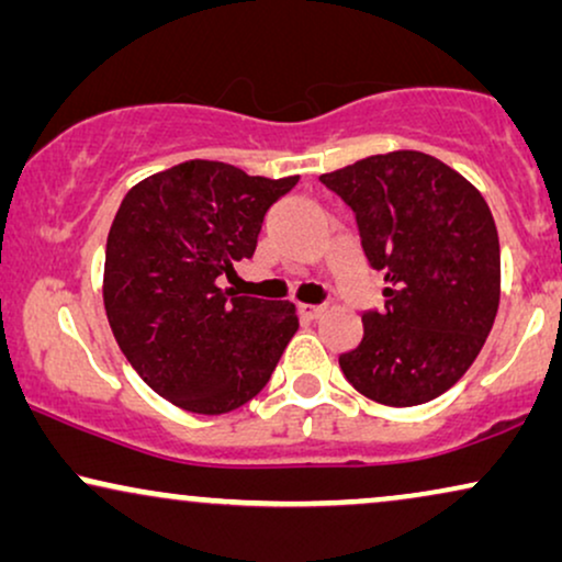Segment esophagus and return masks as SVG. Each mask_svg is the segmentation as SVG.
<instances>
[{
  "instance_id": "34e87169",
  "label": "esophagus",
  "mask_w": 562,
  "mask_h": 562,
  "mask_svg": "<svg viewBox=\"0 0 562 562\" xmlns=\"http://www.w3.org/2000/svg\"><path fill=\"white\" fill-rule=\"evenodd\" d=\"M297 314L303 318H308V322H314L324 314V305H311V303H297Z\"/></svg>"
}]
</instances>
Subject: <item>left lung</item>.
Returning <instances> with one entry per match:
<instances>
[{
  "mask_svg": "<svg viewBox=\"0 0 562 562\" xmlns=\"http://www.w3.org/2000/svg\"><path fill=\"white\" fill-rule=\"evenodd\" d=\"M318 181L355 212L368 265L383 272V308L339 355L368 400L415 407L474 363L501 301V244L487 202L432 155H371Z\"/></svg>",
  "mask_w": 562,
  "mask_h": 562,
  "instance_id": "8db88e82",
  "label": "left lung"
}]
</instances>
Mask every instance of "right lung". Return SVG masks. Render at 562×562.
Masks as SVG:
<instances>
[{
  "instance_id": "right-lung-1",
  "label": "right lung",
  "mask_w": 562,
  "mask_h": 562,
  "mask_svg": "<svg viewBox=\"0 0 562 562\" xmlns=\"http://www.w3.org/2000/svg\"><path fill=\"white\" fill-rule=\"evenodd\" d=\"M295 183L187 160L126 191L105 240V316L139 379L176 407L223 415L254 400L295 334L293 303L217 288Z\"/></svg>"
}]
</instances>
